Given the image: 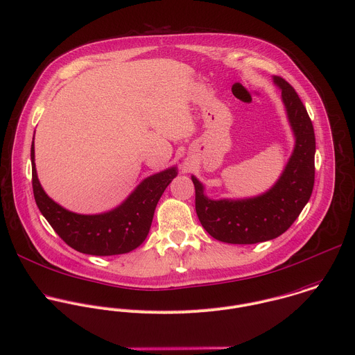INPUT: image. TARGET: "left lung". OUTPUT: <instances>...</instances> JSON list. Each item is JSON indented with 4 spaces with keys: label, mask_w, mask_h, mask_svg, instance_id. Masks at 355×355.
I'll use <instances>...</instances> for the list:
<instances>
[{
    "label": "left lung",
    "mask_w": 355,
    "mask_h": 355,
    "mask_svg": "<svg viewBox=\"0 0 355 355\" xmlns=\"http://www.w3.org/2000/svg\"><path fill=\"white\" fill-rule=\"evenodd\" d=\"M294 136L293 153L275 184L247 198L207 197L204 184L191 175L196 211L202 227L216 240L230 244H255L284 233L306 205L315 179V135L305 107L294 89L273 76Z\"/></svg>",
    "instance_id": "obj_1"
}]
</instances>
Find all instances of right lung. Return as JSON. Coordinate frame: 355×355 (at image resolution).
Masks as SVG:
<instances>
[{
    "label": "right lung",
    "instance_id": "1",
    "mask_svg": "<svg viewBox=\"0 0 355 355\" xmlns=\"http://www.w3.org/2000/svg\"><path fill=\"white\" fill-rule=\"evenodd\" d=\"M33 193L36 204L57 234L72 248L90 255H119L137 248L147 237L155 207L169 183L178 176L171 166L141 180L137 187L111 211L85 215L72 212L47 196L35 164V137L31 150Z\"/></svg>",
    "mask_w": 355,
    "mask_h": 355
}]
</instances>
